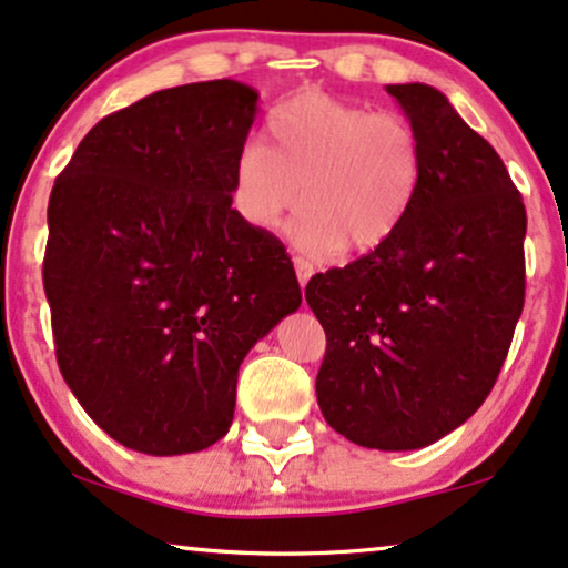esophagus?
<instances>
[{"mask_svg":"<svg viewBox=\"0 0 568 568\" xmlns=\"http://www.w3.org/2000/svg\"><path fill=\"white\" fill-rule=\"evenodd\" d=\"M295 273H297L300 286H305L307 282H311V276H313V263H307L305 257H295Z\"/></svg>","mask_w":568,"mask_h":568,"instance_id":"1","label":"esophagus"}]
</instances>
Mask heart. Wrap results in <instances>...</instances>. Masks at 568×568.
I'll return each instance as SVG.
<instances>
[{"label": "heart", "mask_w": 568, "mask_h": 568, "mask_svg": "<svg viewBox=\"0 0 568 568\" xmlns=\"http://www.w3.org/2000/svg\"><path fill=\"white\" fill-rule=\"evenodd\" d=\"M418 131L397 113L324 91L273 110L268 139L231 163V205L255 231H276L303 202L292 240L307 255L374 250L395 236L424 184Z\"/></svg>", "instance_id": "heart-1"}]
</instances>
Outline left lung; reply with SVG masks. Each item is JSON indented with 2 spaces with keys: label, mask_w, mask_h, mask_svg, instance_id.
<instances>
[{
  "label": "left lung",
  "mask_w": 568,
  "mask_h": 568,
  "mask_svg": "<svg viewBox=\"0 0 568 568\" xmlns=\"http://www.w3.org/2000/svg\"><path fill=\"white\" fill-rule=\"evenodd\" d=\"M424 144L403 226L361 261L313 276L326 332V424L371 450H418L471 418L524 307L527 210L498 152L426 83H389Z\"/></svg>",
  "instance_id": "8db88e82"
}]
</instances>
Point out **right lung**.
<instances>
[{"instance_id":"right-lung-1","label":"right lung","mask_w":568,"mask_h":568,"mask_svg":"<svg viewBox=\"0 0 568 568\" xmlns=\"http://www.w3.org/2000/svg\"><path fill=\"white\" fill-rule=\"evenodd\" d=\"M257 91L221 79L102 118L49 197L44 292L75 400L144 455L229 432L244 355L303 295L282 242L231 207Z\"/></svg>"}]
</instances>
